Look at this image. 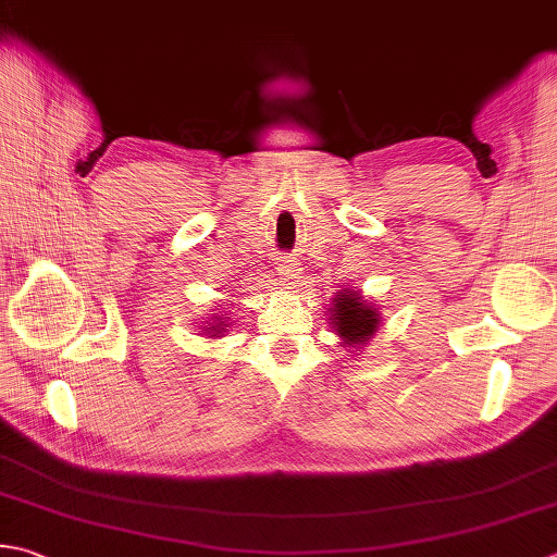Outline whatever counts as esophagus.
<instances>
[{"mask_svg":"<svg viewBox=\"0 0 557 557\" xmlns=\"http://www.w3.org/2000/svg\"><path fill=\"white\" fill-rule=\"evenodd\" d=\"M277 275L282 282H287V285H297L299 282V268L297 263H292V260H280L277 263Z\"/></svg>","mask_w":557,"mask_h":557,"instance_id":"1","label":"esophagus"}]
</instances>
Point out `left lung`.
Here are the masks:
<instances>
[{
    "label": "left lung",
    "instance_id": "left-lung-1",
    "mask_svg": "<svg viewBox=\"0 0 557 557\" xmlns=\"http://www.w3.org/2000/svg\"><path fill=\"white\" fill-rule=\"evenodd\" d=\"M333 325L337 335H343L347 345H359L364 343L369 335H374L376 331V311L369 309L367 304L359 301L357 294H347V292H337L335 307H333Z\"/></svg>",
    "mask_w": 557,
    "mask_h": 557
}]
</instances>
